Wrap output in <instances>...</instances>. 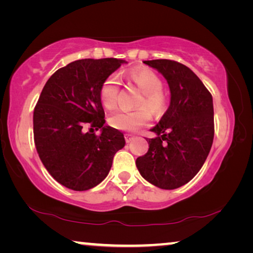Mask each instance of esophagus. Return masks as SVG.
<instances>
[{
  "instance_id": "34e87169",
  "label": "esophagus",
  "mask_w": 253,
  "mask_h": 253,
  "mask_svg": "<svg viewBox=\"0 0 253 253\" xmlns=\"http://www.w3.org/2000/svg\"><path fill=\"white\" fill-rule=\"evenodd\" d=\"M134 135L132 134H125V140H126V143H130L132 139H134Z\"/></svg>"
}]
</instances>
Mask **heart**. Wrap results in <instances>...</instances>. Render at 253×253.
Masks as SVG:
<instances>
[{
    "mask_svg": "<svg viewBox=\"0 0 253 253\" xmlns=\"http://www.w3.org/2000/svg\"><path fill=\"white\" fill-rule=\"evenodd\" d=\"M128 79L134 83L143 96L140 97L135 110H118L111 114L108 124L118 130L136 131L139 128L148 125L152 114L162 116L169 105V97L163 90V80L155 71L151 69H136L128 74ZM119 93V81L116 77L106 78L100 85L99 99L107 109L114 108L117 105Z\"/></svg>",
    "mask_w": 253,
    "mask_h": 253,
    "instance_id": "heart-1",
    "label": "heart"
}]
</instances>
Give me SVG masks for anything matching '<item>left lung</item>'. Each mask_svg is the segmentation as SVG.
<instances>
[{"label":"left lung","instance_id":"1","mask_svg":"<svg viewBox=\"0 0 253 253\" xmlns=\"http://www.w3.org/2000/svg\"><path fill=\"white\" fill-rule=\"evenodd\" d=\"M168 80L170 102L152 128L149 148L136 160L142 176L163 190L190 182L202 168L212 147L214 111L212 95L190 68L168 59L148 60Z\"/></svg>","mask_w":253,"mask_h":253}]
</instances>
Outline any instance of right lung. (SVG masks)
<instances>
[{"instance_id": "right-lung-1", "label": "right lung", "mask_w": 253, "mask_h": 253, "mask_svg": "<svg viewBox=\"0 0 253 253\" xmlns=\"http://www.w3.org/2000/svg\"><path fill=\"white\" fill-rule=\"evenodd\" d=\"M125 60L81 59L60 68L44 84L33 113V135L41 162L55 181L87 191L104 181L125 146L123 132L105 125L100 85ZM84 126H90L89 132ZM101 128L98 136L93 132Z\"/></svg>"}]
</instances>
